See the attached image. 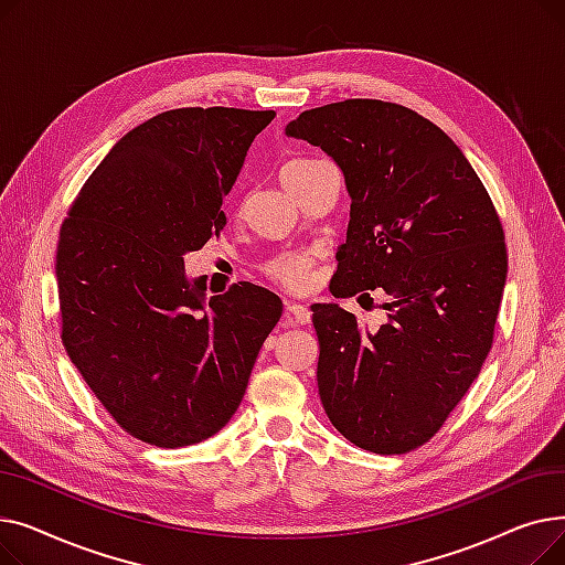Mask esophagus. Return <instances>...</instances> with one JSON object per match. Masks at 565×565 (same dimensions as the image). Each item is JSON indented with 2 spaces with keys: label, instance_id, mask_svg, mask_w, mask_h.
Returning <instances> with one entry per match:
<instances>
[{
  "label": "esophagus",
  "instance_id": "1",
  "mask_svg": "<svg viewBox=\"0 0 565 565\" xmlns=\"http://www.w3.org/2000/svg\"><path fill=\"white\" fill-rule=\"evenodd\" d=\"M286 322L288 324H309L311 322V311L305 305H286Z\"/></svg>",
  "mask_w": 565,
  "mask_h": 565
}]
</instances>
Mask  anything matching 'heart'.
Wrapping results in <instances>:
<instances>
[{
    "instance_id": "1",
    "label": "heart",
    "mask_w": 565,
    "mask_h": 565,
    "mask_svg": "<svg viewBox=\"0 0 565 565\" xmlns=\"http://www.w3.org/2000/svg\"><path fill=\"white\" fill-rule=\"evenodd\" d=\"M298 162H305V160H295L286 167H292ZM284 167V169H286ZM311 256L309 254H300V252H288V254H281L277 256L275 260L267 263V277H270L273 281H277L279 286L288 288V290H302L309 286L311 281Z\"/></svg>"
}]
</instances>
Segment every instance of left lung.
<instances>
[{
    "instance_id": "1",
    "label": "left lung",
    "mask_w": 565,
    "mask_h": 565,
    "mask_svg": "<svg viewBox=\"0 0 565 565\" xmlns=\"http://www.w3.org/2000/svg\"><path fill=\"white\" fill-rule=\"evenodd\" d=\"M286 135L322 148L345 178L332 295L387 292L377 332L339 305L311 307L322 407L354 447L407 454L447 422L492 348L509 273L499 215L456 141L403 105L332 103Z\"/></svg>"
}]
</instances>
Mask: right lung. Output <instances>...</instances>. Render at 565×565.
Returning a JSON list of instances; mask_svg holds the SVG:
<instances>
[{"label":"right lung","instance_id":"1","mask_svg":"<svg viewBox=\"0 0 565 565\" xmlns=\"http://www.w3.org/2000/svg\"><path fill=\"white\" fill-rule=\"evenodd\" d=\"M275 111L183 107L148 118L88 175L58 233L62 341L114 422L162 449L222 430L263 341L273 290L241 281L205 298L185 254L226 224L222 199Z\"/></svg>","mask_w":565,"mask_h":565}]
</instances>
